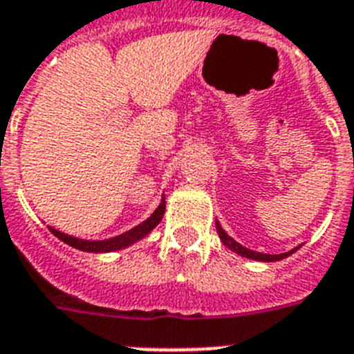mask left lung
Returning a JSON list of instances; mask_svg holds the SVG:
<instances>
[{"mask_svg":"<svg viewBox=\"0 0 354 354\" xmlns=\"http://www.w3.org/2000/svg\"><path fill=\"white\" fill-rule=\"evenodd\" d=\"M216 231H218V236H220V240L223 242V245L229 247L232 252H236V254H240V257L243 258H249V260H257V261H280L283 260V258L291 257L292 252H297L298 249H300L301 245L295 247V249H291V251L287 252H280V254H266V252H258V251H252V249H247V247H243L242 243H238L236 240L232 236H229L225 232V229H223L222 225H220V222L216 220Z\"/></svg>","mask_w":354,"mask_h":354,"instance_id":"8db88e82","label":"left lung"}]
</instances>
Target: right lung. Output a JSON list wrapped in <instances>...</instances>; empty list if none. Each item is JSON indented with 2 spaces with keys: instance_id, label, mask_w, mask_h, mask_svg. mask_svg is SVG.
I'll list each match as a JSON object with an SVG mask.
<instances>
[{
  "instance_id": "right-lung-1",
  "label": "right lung",
  "mask_w": 354,
  "mask_h": 354,
  "mask_svg": "<svg viewBox=\"0 0 354 354\" xmlns=\"http://www.w3.org/2000/svg\"><path fill=\"white\" fill-rule=\"evenodd\" d=\"M163 212H165V194H162V200H160V205L154 209L151 216L147 220H143L142 223H138L136 227H132L129 231L122 232V234H116L112 238H105V240H85V238H76L73 234H67V232H62L54 229V227L48 225V231L53 232L54 236H57L62 242H65L67 245L74 247L77 251L83 252H114L122 251V249H127L132 243L140 242L143 238L147 236L149 232L162 222Z\"/></svg>"
}]
</instances>
